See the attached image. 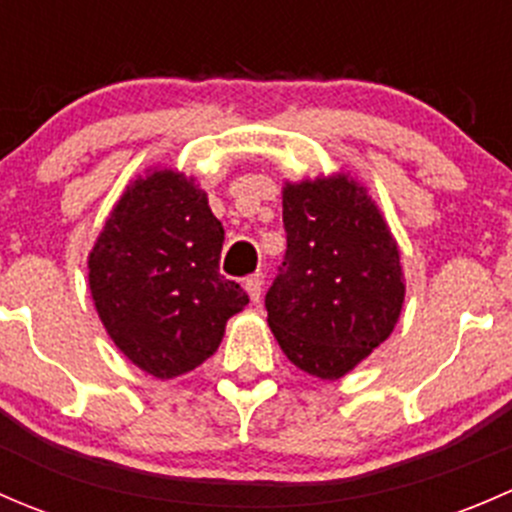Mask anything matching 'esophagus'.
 I'll return each instance as SVG.
<instances>
[{
	"label": "esophagus",
	"instance_id": "obj_1",
	"mask_svg": "<svg viewBox=\"0 0 512 512\" xmlns=\"http://www.w3.org/2000/svg\"><path fill=\"white\" fill-rule=\"evenodd\" d=\"M262 285H265V277L260 275V272H257V275H250L245 280V289H247V294H250V299L252 302H260V297H262Z\"/></svg>",
	"mask_w": 512,
	"mask_h": 512
}]
</instances>
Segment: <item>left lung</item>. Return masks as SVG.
<instances>
[{"label":"left lung","mask_w":512,"mask_h":512,"mask_svg":"<svg viewBox=\"0 0 512 512\" xmlns=\"http://www.w3.org/2000/svg\"><path fill=\"white\" fill-rule=\"evenodd\" d=\"M287 255L267 324L297 369L337 381L394 332L406 297L396 237L349 173L285 180Z\"/></svg>","instance_id":"8db88e82"}]
</instances>
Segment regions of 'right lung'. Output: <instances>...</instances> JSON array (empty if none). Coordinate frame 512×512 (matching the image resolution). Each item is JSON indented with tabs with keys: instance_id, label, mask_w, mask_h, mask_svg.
Instances as JSON below:
<instances>
[{
	"instance_id": "obj_1",
	"label": "right lung",
	"mask_w": 512,
	"mask_h": 512,
	"mask_svg": "<svg viewBox=\"0 0 512 512\" xmlns=\"http://www.w3.org/2000/svg\"><path fill=\"white\" fill-rule=\"evenodd\" d=\"M223 223L193 175L151 165L126 185L89 252L98 319L153 379L183 376L218 352L225 324L250 302L220 275Z\"/></svg>"
}]
</instances>
